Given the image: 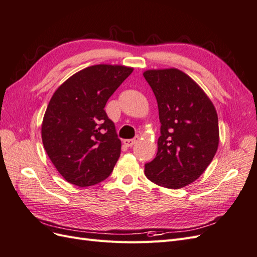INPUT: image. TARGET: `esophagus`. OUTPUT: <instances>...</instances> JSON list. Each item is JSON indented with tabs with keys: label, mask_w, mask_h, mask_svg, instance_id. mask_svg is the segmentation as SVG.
<instances>
[{
	"label": "esophagus",
	"mask_w": 257,
	"mask_h": 257,
	"mask_svg": "<svg viewBox=\"0 0 257 257\" xmlns=\"http://www.w3.org/2000/svg\"><path fill=\"white\" fill-rule=\"evenodd\" d=\"M138 141H139V137L137 136V137H135L134 139H124L123 144L125 145L126 147H132V146H134Z\"/></svg>",
	"instance_id": "1"
}]
</instances>
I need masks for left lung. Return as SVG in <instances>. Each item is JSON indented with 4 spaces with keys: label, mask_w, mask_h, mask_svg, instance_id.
Listing matches in <instances>:
<instances>
[{
    "label": "left lung",
    "mask_w": 257,
    "mask_h": 257,
    "mask_svg": "<svg viewBox=\"0 0 257 257\" xmlns=\"http://www.w3.org/2000/svg\"><path fill=\"white\" fill-rule=\"evenodd\" d=\"M144 77L158 100L162 124L157 157L145 165V175L160 186L183 188L204 174L216 153L220 132L215 107L180 69H147Z\"/></svg>",
    "instance_id": "1"
}]
</instances>
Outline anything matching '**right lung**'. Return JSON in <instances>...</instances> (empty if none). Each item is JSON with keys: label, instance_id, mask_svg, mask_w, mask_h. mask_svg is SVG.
<instances>
[{"label": "right lung", "instance_id": "add662e5", "mask_svg": "<svg viewBox=\"0 0 257 257\" xmlns=\"http://www.w3.org/2000/svg\"><path fill=\"white\" fill-rule=\"evenodd\" d=\"M133 69L92 65L75 73L53 93L44 114L42 141L67 182L85 188L111 174L120 157L121 141L104 108Z\"/></svg>", "mask_w": 257, "mask_h": 257}]
</instances>
